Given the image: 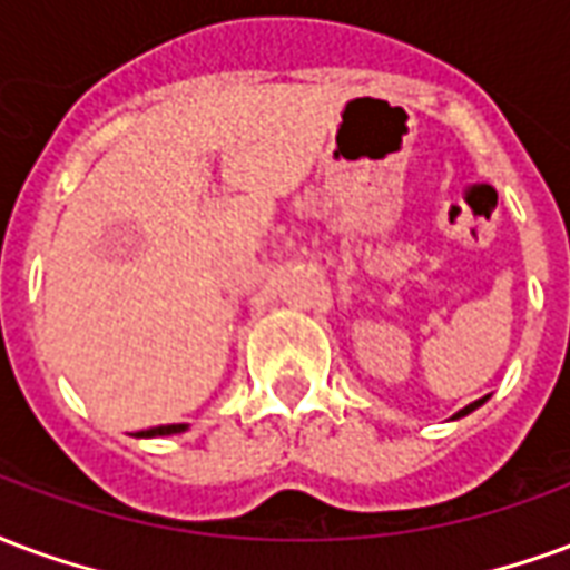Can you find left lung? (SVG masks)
Returning a JSON list of instances; mask_svg holds the SVG:
<instances>
[{
  "label": "left lung",
  "mask_w": 570,
  "mask_h": 570,
  "mask_svg": "<svg viewBox=\"0 0 570 570\" xmlns=\"http://www.w3.org/2000/svg\"><path fill=\"white\" fill-rule=\"evenodd\" d=\"M483 401H485V397H483ZM483 401H473V404H468V406H464V410H459V413H455V419H461V416H468V413H473V410H476V406L483 404Z\"/></svg>",
  "instance_id": "8db88e82"
}]
</instances>
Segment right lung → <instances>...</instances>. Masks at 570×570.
<instances>
[{
    "mask_svg": "<svg viewBox=\"0 0 570 570\" xmlns=\"http://www.w3.org/2000/svg\"><path fill=\"white\" fill-rule=\"evenodd\" d=\"M188 425H157L148 428V431H139L136 438H166V434H181Z\"/></svg>",
    "mask_w": 570,
    "mask_h": 570,
    "instance_id": "obj_1",
    "label": "right lung"
}]
</instances>
